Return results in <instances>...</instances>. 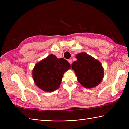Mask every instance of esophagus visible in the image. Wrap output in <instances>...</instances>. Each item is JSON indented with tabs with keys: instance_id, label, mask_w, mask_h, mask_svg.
Here are the masks:
<instances>
[{
	"instance_id": "34e87169",
	"label": "esophagus",
	"mask_w": 129,
	"mask_h": 129,
	"mask_svg": "<svg viewBox=\"0 0 129 129\" xmlns=\"http://www.w3.org/2000/svg\"><path fill=\"white\" fill-rule=\"evenodd\" d=\"M68 61L69 62V64H70V65L72 64V59H69V60H68Z\"/></svg>"
}]
</instances>
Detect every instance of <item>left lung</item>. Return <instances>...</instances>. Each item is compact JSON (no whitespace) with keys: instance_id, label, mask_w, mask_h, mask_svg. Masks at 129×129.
<instances>
[{"instance_id":"obj_1","label":"left lung","mask_w":129,"mask_h":129,"mask_svg":"<svg viewBox=\"0 0 129 129\" xmlns=\"http://www.w3.org/2000/svg\"><path fill=\"white\" fill-rule=\"evenodd\" d=\"M77 60L72 64L77 79L84 87L91 89L100 83L104 77V69L98 60L86 53L76 55Z\"/></svg>"}]
</instances>
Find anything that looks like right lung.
<instances>
[{"mask_svg": "<svg viewBox=\"0 0 129 129\" xmlns=\"http://www.w3.org/2000/svg\"><path fill=\"white\" fill-rule=\"evenodd\" d=\"M70 68V65L63 58L57 59L50 54L35 64L32 72L36 85L46 92H52L59 87L64 73Z\"/></svg>", "mask_w": 129, "mask_h": 129, "instance_id": "right-lung-1", "label": "right lung"}]
</instances>
